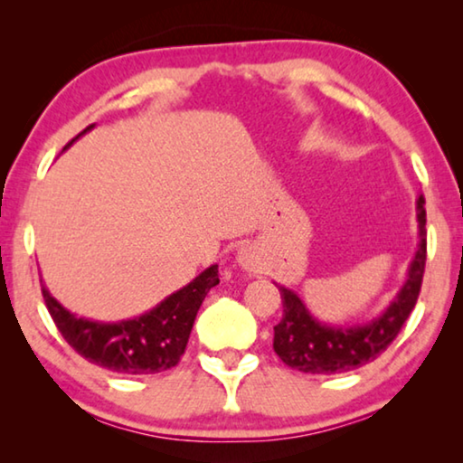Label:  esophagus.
I'll list each match as a JSON object with an SVG mask.
<instances>
[{"label":"esophagus","mask_w":463,"mask_h":463,"mask_svg":"<svg viewBox=\"0 0 463 463\" xmlns=\"http://www.w3.org/2000/svg\"><path fill=\"white\" fill-rule=\"evenodd\" d=\"M237 264L243 270H250V272L256 270L258 264H260V256H258L256 247H253V245H241L239 251H237Z\"/></svg>","instance_id":"1"}]
</instances>
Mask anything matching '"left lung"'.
I'll list each match as a JSON object with an SVG mask.
<instances>
[{
	"instance_id": "1",
	"label": "left lung",
	"mask_w": 463,
	"mask_h": 463,
	"mask_svg": "<svg viewBox=\"0 0 463 463\" xmlns=\"http://www.w3.org/2000/svg\"><path fill=\"white\" fill-rule=\"evenodd\" d=\"M426 199L415 201L418 250L407 269V279L392 302L367 323L334 325L318 321L296 291L277 283L283 298V318L275 327L272 348L285 364L304 373H344L363 367L386 350L418 302L426 266Z\"/></svg>"
}]
</instances>
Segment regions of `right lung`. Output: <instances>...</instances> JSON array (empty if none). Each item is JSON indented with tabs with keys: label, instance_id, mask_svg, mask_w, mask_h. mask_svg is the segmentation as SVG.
<instances>
[{
	"label": "right lung",
	"instance_id": "obj_1",
	"mask_svg": "<svg viewBox=\"0 0 463 463\" xmlns=\"http://www.w3.org/2000/svg\"><path fill=\"white\" fill-rule=\"evenodd\" d=\"M92 128L94 123L80 136ZM77 138L64 148H69ZM218 283V264H212L184 288L161 299L155 308L117 323H102L73 315L50 294L43 281L42 294L58 331L83 359L115 373L148 375L178 364L186 350L194 317L207 291Z\"/></svg>",
	"mask_w": 463,
	"mask_h": 463
}]
</instances>
